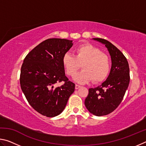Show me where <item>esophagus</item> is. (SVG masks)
I'll return each instance as SVG.
<instances>
[{"label": "esophagus", "instance_id": "34e87169", "mask_svg": "<svg viewBox=\"0 0 146 146\" xmlns=\"http://www.w3.org/2000/svg\"><path fill=\"white\" fill-rule=\"evenodd\" d=\"M80 88H81V86H80L77 85V84H76V85H75V89H76V90H78V89H79Z\"/></svg>", "mask_w": 146, "mask_h": 146}]
</instances>
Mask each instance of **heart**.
I'll use <instances>...</instances> for the list:
<instances>
[{"mask_svg":"<svg viewBox=\"0 0 146 146\" xmlns=\"http://www.w3.org/2000/svg\"><path fill=\"white\" fill-rule=\"evenodd\" d=\"M62 64L66 73L70 76L75 75L81 65L83 70L76 74L74 80L84 84L92 80L94 83L106 80L110 71V60L108 56L100 49L90 44H84L75 50V56L69 53L64 54Z\"/></svg>","mask_w":146,"mask_h":146,"instance_id":"obj_1","label":"heart"}]
</instances>
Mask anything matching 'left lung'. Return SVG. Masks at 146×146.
Masks as SVG:
<instances>
[{"mask_svg": "<svg viewBox=\"0 0 146 146\" xmlns=\"http://www.w3.org/2000/svg\"><path fill=\"white\" fill-rule=\"evenodd\" d=\"M93 40L104 44L111 58V68L108 78L100 86L89 89L85 100L88 110L100 117L113 112L122 102L130 80L129 64L117 47L103 38Z\"/></svg>", "mask_w": 146, "mask_h": 146, "instance_id": "8db88e82", "label": "left lung"}]
</instances>
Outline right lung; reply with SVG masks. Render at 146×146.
I'll use <instances>...</instances> for the list:
<instances>
[{
  "label": "right lung",
  "mask_w": 146,
  "mask_h": 146,
  "mask_svg": "<svg viewBox=\"0 0 146 146\" xmlns=\"http://www.w3.org/2000/svg\"><path fill=\"white\" fill-rule=\"evenodd\" d=\"M73 40L49 38L33 48L24 58L20 84L27 100L35 110L48 117L63 111L75 84L65 75L62 57L72 47ZM64 82L59 87L56 84Z\"/></svg>",
  "instance_id": "right-lung-1"
}]
</instances>
